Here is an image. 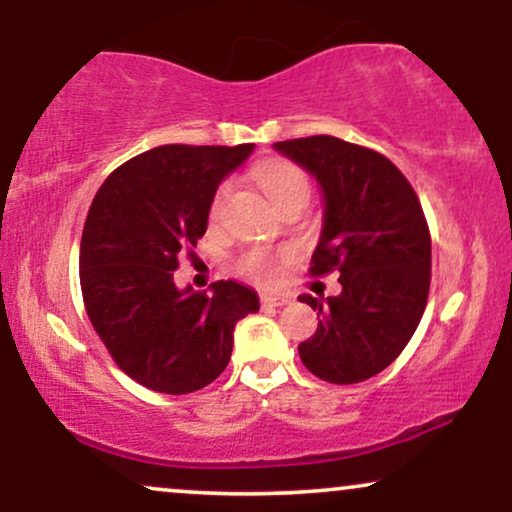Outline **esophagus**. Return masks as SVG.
Masks as SVG:
<instances>
[{
  "label": "esophagus",
  "instance_id": "1",
  "mask_svg": "<svg viewBox=\"0 0 512 512\" xmlns=\"http://www.w3.org/2000/svg\"><path fill=\"white\" fill-rule=\"evenodd\" d=\"M289 303H291L289 296H272V293H264V296H260L262 308H284V305Z\"/></svg>",
  "mask_w": 512,
  "mask_h": 512
}]
</instances>
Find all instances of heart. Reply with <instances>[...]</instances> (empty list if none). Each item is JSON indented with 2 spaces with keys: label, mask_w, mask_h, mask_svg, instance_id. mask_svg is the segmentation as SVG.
<instances>
[{
  "label": "heart",
  "mask_w": 512,
  "mask_h": 512,
  "mask_svg": "<svg viewBox=\"0 0 512 512\" xmlns=\"http://www.w3.org/2000/svg\"><path fill=\"white\" fill-rule=\"evenodd\" d=\"M255 178L262 185V190L267 192V197L279 207L284 199L291 195H308V175L303 173L296 163L281 161V158H269V161H262L260 166L255 168ZM231 195V185L223 182V185L216 190L214 199H211L209 207V221H219L221 211L226 207V199ZM238 269L243 274L252 276L255 281H262V284H269V281L276 279V272H279V257L269 255L264 250H250L245 252L238 260Z\"/></svg>",
  "instance_id": "1"
}]
</instances>
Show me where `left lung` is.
<instances>
[{
	"mask_svg": "<svg viewBox=\"0 0 512 512\" xmlns=\"http://www.w3.org/2000/svg\"><path fill=\"white\" fill-rule=\"evenodd\" d=\"M274 149L315 175L325 195L310 274H342L339 296H301L320 322L298 354L320 380L363 383L402 354L424 315L431 286L424 209L402 170L366 146L315 134Z\"/></svg>",
	"mask_w": 512,
	"mask_h": 512,
	"instance_id": "left-lung-1",
	"label": "left lung"
}]
</instances>
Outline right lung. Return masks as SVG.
Segmentation results:
<instances>
[{
	"label": "right lung",
	"mask_w": 512,
	"mask_h": 512,
	"mask_svg": "<svg viewBox=\"0 0 512 512\" xmlns=\"http://www.w3.org/2000/svg\"><path fill=\"white\" fill-rule=\"evenodd\" d=\"M252 144H166L105 178L81 233L79 279L88 320L113 361L139 385L187 395L231 361L233 330L260 298L236 281L180 291L178 255L207 233L219 182Z\"/></svg>",
	"instance_id": "obj_1"
}]
</instances>
